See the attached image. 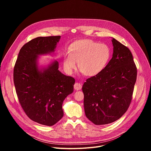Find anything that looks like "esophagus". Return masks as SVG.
Instances as JSON below:
<instances>
[{"instance_id": "34e87169", "label": "esophagus", "mask_w": 151, "mask_h": 151, "mask_svg": "<svg viewBox=\"0 0 151 151\" xmlns=\"http://www.w3.org/2000/svg\"><path fill=\"white\" fill-rule=\"evenodd\" d=\"M74 88L76 90H80L82 88V85L79 82H76L74 84Z\"/></svg>"}]
</instances>
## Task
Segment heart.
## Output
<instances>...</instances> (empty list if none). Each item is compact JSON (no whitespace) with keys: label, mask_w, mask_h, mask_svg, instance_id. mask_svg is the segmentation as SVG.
Returning a JSON list of instances; mask_svg holds the SVG:
<instances>
[{"label":"heart","mask_w":151,"mask_h":151,"mask_svg":"<svg viewBox=\"0 0 151 151\" xmlns=\"http://www.w3.org/2000/svg\"><path fill=\"white\" fill-rule=\"evenodd\" d=\"M111 57L109 48L89 39L76 40L70 45L68 53L63 55L64 67L70 73L76 68L85 76H93L100 73Z\"/></svg>","instance_id":"obj_1"}]
</instances>
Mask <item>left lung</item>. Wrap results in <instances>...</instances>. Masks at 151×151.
Listing matches in <instances>:
<instances>
[{
	"mask_svg": "<svg viewBox=\"0 0 151 151\" xmlns=\"http://www.w3.org/2000/svg\"><path fill=\"white\" fill-rule=\"evenodd\" d=\"M112 42V59L82 87L85 115L96 125L112 123L126 112L136 81L137 68L130 50L114 38Z\"/></svg>",
	"mask_w": 151,
	"mask_h": 151,
	"instance_id": "left-lung-1",
	"label": "left lung"
}]
</instances>
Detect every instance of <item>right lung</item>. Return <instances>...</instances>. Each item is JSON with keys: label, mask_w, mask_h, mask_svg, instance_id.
<instances>
[{"label": "right lung", "mask_w": 151, "mask_h": 151, "mask_svg": "<svg viewBox=\"0 0 151 151\" xmlns=\"http://www.w3.org/2000/svg\"><path fill=\"white\" fill-rule=\"evenodd\" d=\"M60 36L37 37L21 48L14 68L18 101L27 116L42 125L52 126L63 116L62 104L73 91L75 79L58 70V63L39 70L37 55L54 51Z\"/></svg>", "instance_id": "right-lung-1"}]
</instances>
